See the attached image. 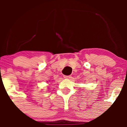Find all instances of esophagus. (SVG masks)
Segmentation results:
<instances>
[{
    "mask_svg": "<svg viewBox=\"0 0 127 127\" xmlns=\"http://www.w3.org/2000/svg\"><path fill=\"white\" fill-rule=\"evenodd\" d=\"M71 75H64V78L65 79H69L71 78Z\"/></svg>",
    "mask_w": 127,
    "mask_h": 127,
    "instance_id": "esophagus-1",
    "label": "esophagus"
}]
</instances>
